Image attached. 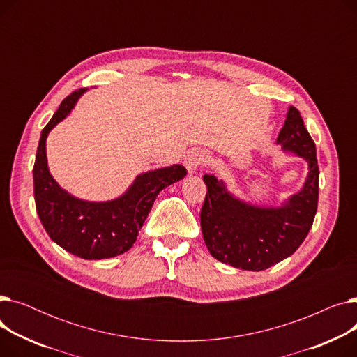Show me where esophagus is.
I'll use <instances>...</instances> for the list:
<instances>
[{
    "label": "esophagus",
    "instance_id": "obj_1",
    "mask_svg": "<svg viewBox=\"0 0 357 357\" xmlns=\"http://www.w3.org/2000/svg\"><path fill=\"white\" fill-rule=\"evenodd\" d=\"M204 160H205V156L201 150H191V152L185 156L183 165L186 167V171H188V174L192 175L197 172V169L202 165Z\"/></svg>",
    "mask_w": 357,
    "mask_h": 357
}]
</instances>
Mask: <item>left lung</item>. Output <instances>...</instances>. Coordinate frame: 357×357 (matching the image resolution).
Returning <instances> with one entry per match:
<instances>
[{
  "instance_id": "obj_1",
  "label": "left lung",
  "mask_w": 357,
  "mask_h": 357,
  "mask_svg": "<svg viewBox=\"0 0 357 357\" xmlns=\"http://www.w3.org/2000/svg\"><path fill=\"white\" fill-rule=\"evenodd\" d=\"M276 143L308 165L303 188L282 204L257 205L229 191L226 182L204 175L207 195L201 210V230L213 257L243 271H265L301 246L317 213L318 163L315 144L303 117L289 107Z\"/></svg>"
}]
</instances>
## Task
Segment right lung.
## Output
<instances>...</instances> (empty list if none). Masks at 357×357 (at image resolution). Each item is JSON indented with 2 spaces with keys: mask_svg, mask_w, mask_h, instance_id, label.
Returning <instances> with one entry per match:
<instances>
[{
  "mask_svg": "<svg viewBox=\"0 0 357 357\" xmlns=\"http://www.w3.org/2000/svg\"><path fill=\"white\" fill-rule=\"evenodd\" d=\"M72 92L59 105L40 135L33 167L36 210L49 237L66 252L86 259H109L135 245L158 194L186 176L182 165H171L139 174L117 198L88 201L69 194L52 176L47 156V136L86 92Z\"/></svg>",
  "mask_w": 357,
  "mask_h": 357,
  "instance_id": "obj_1",
  "label": "right lung"
}]
</instances>
